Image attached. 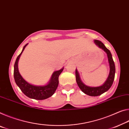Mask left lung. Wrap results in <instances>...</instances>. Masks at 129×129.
Segmentation results:
<instances>
[{
    "mask_svg": "<svg viewBox=\"0 0 129 129\" xmlns=\"http://www.w3.org/2000/svg\"><path fill=\"white\" fill-rule=\"evenodd\" d=\"M95 44L99 47V48L103 49L107 54L108 60H109V65H110V73L109 75L108 76L107 80L105 81V83L103 85L99 87H89L85 85L82 81L81 80L80 77L79 73L76 69V80L79 87L82 91L84 93L87 94L89 96H97L101 95L102 93H105V92L107 91L111 87V85L113 83L114 77H115V64L112 59V55L110 51L105 46L103 43L99 40H94Z\"/></svg>",
    "mask_w": 129,
    "mask_h": 129,
    "instance_id": "8db88e82",
    "label": "left lung"
}]
</instances>
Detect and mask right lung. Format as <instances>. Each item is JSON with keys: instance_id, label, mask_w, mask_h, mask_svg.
<instances>
[{"instance_id": "obj_1", "label": "right lung", "mask_w": 129, "mask_h": 129, "mask_svg": "<svg viewBox=\"0 0 129 129\" xmlns=\"http://www.w3.org/2000/svg\"><path fill=\"white\" fill-rule=\"evenodd\" d=\"M27 44L23 46L20 54L16 59L14 69V80L20 90L27 97L36 100H44L49 98L53 95L58 85V77L62 72L64 68L60 70L55 71L52 74L49 82L45 85H34L27 82L19 73L18 64L20 55L23 52L24 48L27 45Z\"/></svg>"}]
</instances>
